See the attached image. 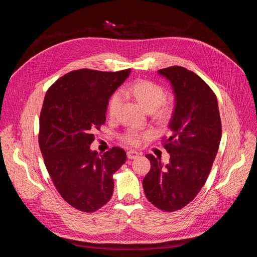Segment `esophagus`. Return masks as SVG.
Listing matches in <instances>:
<instances>
[{"mask_svg":"<svg viewBox=\"0 0 257 257\" xmlns=\"http://www.w3.org/2000/svg\"><path fill=\"white\" fill-rule=\"evenodd\" d=\"M139 155H141V153L135 151V150H128L127 151V158L130 160H134V159H137Z\"/></svg>","mask_w":257,"mask_h":257,"instance_id":"1","label":"esophagus"}]
</instances>
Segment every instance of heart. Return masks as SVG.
Instances as JSON below:
<instances>
[{"label": "heart", "mask_w": 257, "mask_h": 257, "mask_svg": "<svg viewBox=\"0 0 257 257\" xmlns=\"http://www.w3.org/2000/svg\"><path fill=\"white\" fill-rule=\"evenodd\" d=\"M122 94H130L133 96L137 102L143 106L147 111L153 112L160 118L165 119L173 110V104L165 99L164 88L157 82L151 80H137L130 87L121 90ZM122 96L119 92H115L111 95L108 102V114L115 116L118 113L121 104ZM149 134L146 132L137 131L135 128H130L121 135V141L128 146L137 147L141 145Z\"/></svg>", "instance_id": "obj_1"}]
</instances>
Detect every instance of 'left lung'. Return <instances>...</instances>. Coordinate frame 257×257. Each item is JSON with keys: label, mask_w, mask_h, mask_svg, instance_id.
<instances>
[{"label": "left lung", "mask_w": 257, "mask_h": 257, "mask_svg": "<svg viewBox=\"0 0 257 257\" xmlns=\"http://www.w3.org/2000/svg\"><path fill=\"white\" fill-rule=\"evenodd\" d=\"M159 73L170 81L176 95L172 132L162 139L170 159L163 165L147 154L151 168L143 185L152 205L172 212L190 204L206 183L219 150L222 124L214 92L199 76L182 66Z\"/></svg>", "instance_id": "left-lung-1"}]
</instances>
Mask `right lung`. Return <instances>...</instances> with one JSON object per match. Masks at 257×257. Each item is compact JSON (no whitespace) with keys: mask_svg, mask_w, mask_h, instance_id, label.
I'll use <instances>...</instances> for the list:
<instances>
[{"mask_svg":"<svg viewBox=\"0 0 257 257\" xmlns=\"http://www.w3.org/2000/svg\"><path fill=\"white\" fill-rule=\"evenodd\" d=\"M131 69L99 72L77 69L48 89L40 115L38 144L46 168L67 204L94 212L113 192V174L126 161L122 148L103 155L90 150L94 132L106 121L109 98Z\"/></svg>","mask_w":257,"mask_h":257,"instance_id":"right-lung-1","label":"right lung"}]
</instances>
